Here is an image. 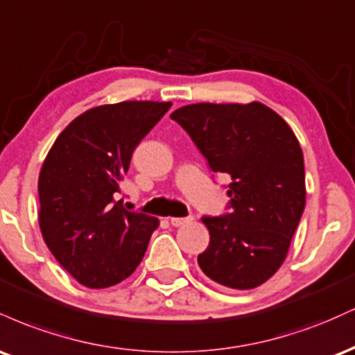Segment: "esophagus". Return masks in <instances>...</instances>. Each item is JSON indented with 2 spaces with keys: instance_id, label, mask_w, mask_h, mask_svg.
Segmentation results:
<instances>
[{
  "instance_id": "34e87169",
  "label": "esophagus",
  "mask_w": 355,
  "mask_h": 355,
  "mask_svg": "<svg viewBox=\"0 0 355 355\" xmlns=\"http://www.w3.org/2000/svg\"><path fill=\"white\" fill-rule=\"evenodd\" d=\"M193 217H172L170 218V223H172L173 227H182V225H187V223H190Z\"/></svg>"
}]
</instances>
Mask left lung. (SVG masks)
I'll return each instance as SVG.
<instances>
[{"mask_svg": "<svg viewBox=\"0 0 355 355\" xmlns=\"http://www.w3.org/2000/svg\"><path fill=\"white\" fill-rule=\"evenodd\" d=\"M211 172L230 177V211L203 217L210 232L198 266L223 287L267 282L287 257L305 207L304 155L282 116L260 101L193 103L170 115Z\"/></svg>", "mask_w": 355, "mask_h": 355, "instance_id": "left-lung-1", "label": "left lung"}]
</instances>
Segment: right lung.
<instances>
[{
  "instance_id": "1",
  "label": "right lung",
  "mask_w": 355,
  "mask_h": 355,
  "mask_svg": "<svg viewBox=\"0 0 355 355\" xmlns=\"http://www.w3.org/2000/svg\"><path fill=\"white\" fill-rule=\"evenodd\" d=\"M170 107V101H120L89 108L44 158L40 229L61 267L85 287L120 284L144 259L158 218L125 210L113 193L133 150Z\"/></svg>"
}]
</instances>
